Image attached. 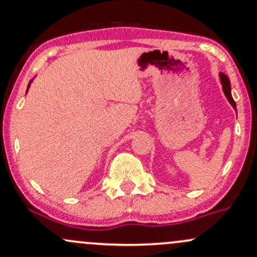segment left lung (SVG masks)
I'll list each match as a JSON object with an SVG mask.
<instances>
[{"label":"left lung","mask_w":257,"mask_h":257,"mask_svg":"<svg viewBox=\"0 0 257 257\" xmlns=\"http://www.w3.org/2000/svg\"><path fill=\"white\" fill-rule=\"evenodd\" d=\"M219 76H220V82H221V86H223L224 93H225L226 98H228V101L230 102L231 106L234 107V109L236 110V103L233 99V97H231V92H230V81H229L228 76H226L225 74H223V72H220Z\"/></svg>","instance_id":"obj_1"}]
</instances>
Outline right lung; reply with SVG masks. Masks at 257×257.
<instances>
[{"instance_id": "1", "label": "right lung", "mask_w": 257, "mask_h": 257, "mask_svg": "<svg viewBox=\"0 0 257 257\" xmlns=\"http://www.w3.org/2000/svg\"><path fill=\"white\" fill-rule=\"evenodd\" d=\"M31 82H32V81H31ZM31 82H29V83H31ZM28 87H29V85H28ZM27 91H28V90H27Z\"/></svg>"}]
</instances>
